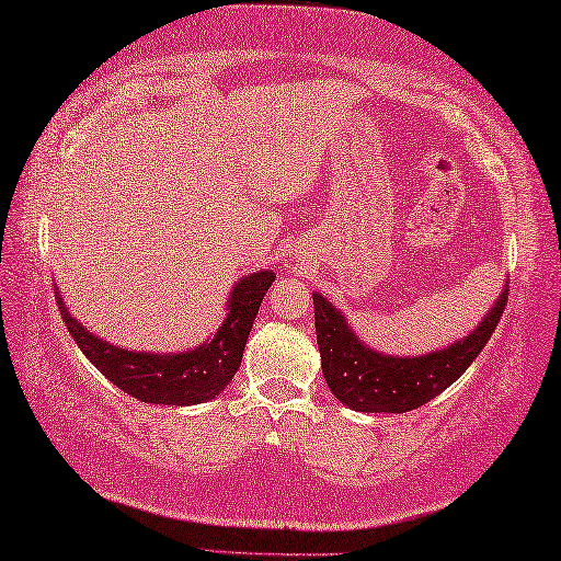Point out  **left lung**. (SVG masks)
I'll return each instance as SVG.
<instances>
[{
	"mask_svg": "<svg viewBox=\"0 0 561 561\" xmlns=\"http://www.w3.org/2000/svg\"><path fill=\"white\" fill-rule=\"evenodd\" d=\"M312 300L317 346L322 353V373L331 394H336L339 402L353 411L404 414L448 390L457 377L470 368L506 310L508 288L491 305L482 324L462 341L414 358L385 356L380 351L368 348L327 297L312 293Z\"/></svg>",
	"mask_w": 561,
	"mask_h": 561,
	"instance_id": "1",
	"label": "left lung"
}]
</instances>
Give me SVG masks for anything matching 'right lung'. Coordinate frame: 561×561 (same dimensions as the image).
<instances>
[{"label": "right lung", "mask_w": 561, "mask_h": 561, "mask_svg": "<svg viewBox=\"0 0 561 561\" xmlns=\"http://www.w3.org/2000/svg\"><path fill=\"white\" fill-rule=\"evenodd\" d=\"M273 280H276L273 271H256L239 278L227 300L230 312L215 336L181 353H147L113 346L77 322L62 302V295L57 293V285L55 300L77 346L113 385L147 404L188 407L208 402L230 385L242 365L249 331Z\"/></svg>", "instance_id": "add662e5"}]
</instances>
